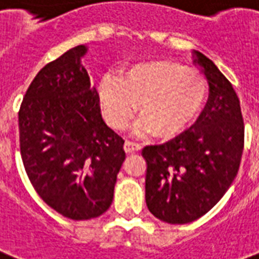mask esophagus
Returning <instances> with one entry per match:
<instances>
[{"instance_id": "obj_1", "label": "esophagus", "mask_w": 259, "mask_h": 259, "mask_svg": "<svg viewBox=\"0 0 259 259\" xmlns=\"http://www.w3.org/2000/svg\"><path fill=\"white\" fill-rule=\"evenodd\" d=\"M124 151L130 154V152H136V151H140L141 149V145L139 143H135V141H130V140H126L123 145Z\"/></svg>"}]
</instances>
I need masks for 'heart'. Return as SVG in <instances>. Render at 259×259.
<instances>
[{"label": "heart", "mask_w": 259, "mask_h": 259, "mask_svg": "<svg viewBox=\"0 0 259 259\" xmlns=\"http://www.w3.org/2000/svg\"><path fill=\"white\" fill-rule=\"evenodd\" d=\"M207 97L202 72L173 60L133 64L122 76L107 74L99 83V100L105 120L122 129L137 108L143 116L135 129L160 139L181 135L195 122Z\"/></svg>", "instance_id": "b5f03b06"}]
</instances>
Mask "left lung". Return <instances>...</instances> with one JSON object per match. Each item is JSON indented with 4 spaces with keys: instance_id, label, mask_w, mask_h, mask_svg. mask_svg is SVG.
I'll list each match as a JSON object with an SVG mask.
<instances>
[{
    "instance_id": "1",
    "label": "left lung",
    "mask_w": 259,
    "mask_h": 259,
    "mask_svg": "<svg viewBox=\"0 0 259 259\" xmlns=\"http://www.w3.org/2000/svg\"><path fill=\"white\" fill-rule=\"evenodd\" d=\"M192 53L208 83L202 114L173 140L143 149L145 202L155 217L168 224L195 221L220 202L236 177L244 147L236 92L208 57Z\"/></svg>"
}]
</instances>
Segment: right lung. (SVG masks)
Instances as JSON below:
<instances>
[{"label": "right lung", "mask_w": 259, "mask_h": 259, "mask_svg": "<svg viewBox=\"0 0 259 259\" xmlns=\"http://www.w3.org/2000/svg\"><path fill=\"white\" fill-rule=\"evenodd\" d=\"M78 45L38 72L19 111L20 154L42 200L70 220L110 208L126 154L124 140L101 118L100 100Z\"/></svg>", "instance_id": "1"}]
</instances>
